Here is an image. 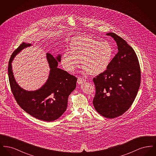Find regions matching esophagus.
Returning <instances> with one entry per match:
<instances>
[{
  "label": "esophagus",
  "mask_w": 156,
  "mask_h": 156,
  "mask_svg": "<svg viewBox=\"0 0 156 156\" xmlns=\"http://www.w3.org/2000/svg\"><path fill=\"white\" fill-rule=\"evenodd\" d=\"M85 81H86V80H85V79L82 78H81V77H78V80H77V83H78L79 85L82 84L83 82H85Z\"/></svg>",
  "instance_id": "esophagus-1"
}]
</instances>
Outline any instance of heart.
<instances>
[{
	"label": "heart",
	"mask_w": 156,
	"mask_h": 156,
	"mask_svg": "<svg viewBox=\"0 0 156 156\" xmlns=\"http://www.w3.org/2000/svg\"><path fill=\"white\" fill-rule=\"evenodd\" d=\"M69 53L65 52L61 64L68 72H73L81 61L83 72L97 75L105 72L111 64L113 55L111 44L91 37H76L70 44Z\"/></svg>",
	"instance_id": "heart-1"
}]
</instances>
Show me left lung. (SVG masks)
<instances>
[{
    "mask_svg": "<svg viewBox=\"0 0 156 156\" xmlns=\"http://www.w3.org/2000/svg\"><path fill=\"white\" fill-rule=\"evenodd\" d=\"M116 41L118 52L110 66L94 78L96 93L93 100L95 110L106 118L123 115L133 104L140 85L141 71L133 48L114 33H108Z\"/></svg>",
    "mask_w": 156,
    "mask_h": 156,
    "instance_id": "left-lung-1",
    "label": "left lung"
}]
</instances>
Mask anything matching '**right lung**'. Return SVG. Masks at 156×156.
I'll list each match as a JSON object with an SVG mask.
<instances>
[{
  "label": "right lung",
  "instance_id": "obj_1",
  "mask_svg": "<svg viewBox=\"0 0 156 156\" xmlns=\"http://www.w3.org/2000/svg\"><path fill=\"white\" fill-rule=\"evenodd\" d=\"M31 45L23 43L10 58L8 75L10 88L16 102L24 111L36 119L52 122L58 119L66 111L68 96L75 89L77 78L57 67L61 61V54L55 58L51 54L47 53L50 69L47 81L35 90L23 89L15 80L12 62L18 53Z\"/></svg>",
  "mask_w": 156,
  "mask_h": 156
}]
</instances>
